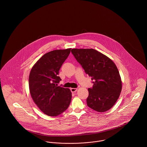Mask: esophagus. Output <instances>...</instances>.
I'll return each instance as SVG.
<instances>
[{
  "instance_id": "34e87169",
  "label": "esophagus",
  "mask_w": 147,
  "mask_h": 147,
  "mask_svg": "<svg viewBox=\"0 0 147 147\" xmlns=\"http://www.w3.org/2000/svg\"><path fill=\"white\" fill-rule=\"evenodd\" d=\"M77 90H78L77 88H71L70 89V90H71V92H75L77 91Z\"/></svg>"
}]
</instances>
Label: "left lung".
Instances as JSON below:
<instances>
[{"mask_svg":"<svg viewBox=\"0 0 147 147\" xmlns=\"http://www.w3.org/2000/svg\"><path fill=\"white\" fill-rule=\"evenodd\" d=\"M71 52L86 74L91 77L94 84L88 89L87 105L98 112L110 110L122 89L121 79L115 64L95 49H74Z\"/></svg>","mask_w":147,"mask_h":147,"instance_id":"1","label":"left lung"}]
</instances>
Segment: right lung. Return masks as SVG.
I'll use <instances>...</instances> for the list:
<instances>
[{
    "instance_id": "add662e5",
    "label": "right lung",
    "mask_w": 147,
    "mask_h": 147,
    "mask_svg": "<svg viewBox=\"0 0 147 147\" xmlns=\"http://www.w3.org/2000/svg\"><path fill=\"white\" fill-rule=\"evenodd\" d=\"M70 50L57 49L45 54L35 63L29 75L31 96L40 110L49 116L61 114L70 104V90L57 84L61 80L59 70Z\"/></svg>"
}]
</instances>
